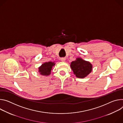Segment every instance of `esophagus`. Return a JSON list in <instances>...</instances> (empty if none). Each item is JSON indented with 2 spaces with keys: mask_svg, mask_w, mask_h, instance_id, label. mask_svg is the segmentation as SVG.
Listing matches in <instances>:
<instances>
[{
  "mask_svg": "<svg viewBox=\"0 0 123 123\" xmlns=\"http://www.w3.org/2000/svg\"><path fill=\"white\" fill-rule=\"evenodd\" d=\"M65 60H66V59L65 58H61V60L62 62H65Z\"/></svg>",
  "mask_w": 123,
  "mask_h": 123,
  "instance_id": "obj_1",
  "label": "esophagus"
}]
</instances>
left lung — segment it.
<instances>
[{"mask_svg": "<svg viewBox=\"0 0 123 123\" xmlns=\"http://www.w3.org/2000/svg\"><path fill=\"white\" fill-rule=\"evenodd\" d=\"M70 66L74 74L77 78H84L87 76L92 71V65L88 62L80 58H77L71 62Z\"/></svg>", "mask_w": 123, "mask_h": 123, "instance_id": "obj_1", "label": "left lung"}]
</instances>
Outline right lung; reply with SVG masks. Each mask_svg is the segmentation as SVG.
<instances>
[{
	"mask_svg": "<svg viewBox=\"0 0 123 123\" xmlns=\"http://www.w3.org/2000/svg\"><path fill=\"white\" fill-rule=\"evenodd\" d=\"M55 64L51 62H45L39 67L38 71L40 74L44 76H48L51 73L52 66H54Z\"/></svg>",
	"mask_w": 123,
	"mask_h": 123,
	"instance_id": "add662e5",
	"label": "right lung"
}]
</instances>
